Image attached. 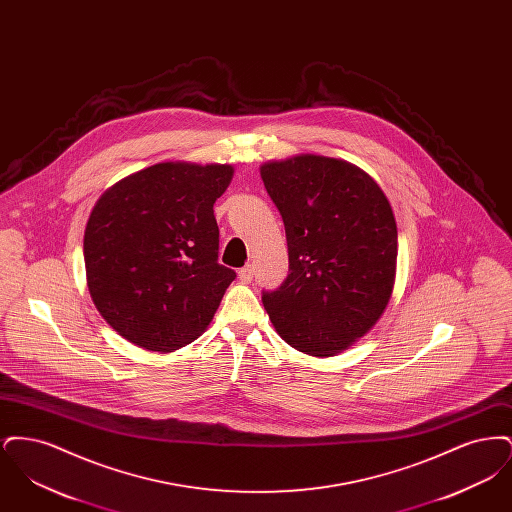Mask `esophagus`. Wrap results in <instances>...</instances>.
<instances>
[{
	"label": "esophagus",
	"instance_id": "esophagus-1",
	"mask_svg": "<svg viewBox=\"0 0 512 512\" xmlns=\"http://www.w3.org/2000/svg\"><path fill=\"white\" fill-rule=\"evenodd\" d=\"M238 276H240V280H242L244 284H249V282L253 280V267H251V265H245L244 268H240Z\"/></svg>",
	"mask_w": 512,
	"mask_h": 512
}]
</instances>
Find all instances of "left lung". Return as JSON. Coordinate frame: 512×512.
I'll list each match as a JSON object with an SVG mask.
<instances>
[{
	"label": "left lung",
	"mask_w": 512,
	"mask_h": 512,
	"mask_svg": "<svg viewBox=\"0 0 512 512\" xmlns=\"http://www.w3.org/2000/svg\"><path fill=\"white\" fill-rule=\"evenodd\" d=\"M288 240L290 274L263 305L293 349L332 357L353 345L388 307L397 224L382 188L359 167L297 155L261 167Z\"/></svg>",
	"instance_id": "8db88e82"
}]
</instances>
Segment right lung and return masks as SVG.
Segmentation results:
<instances>
[{
    "label": "right lung",
    "instance_id": "1",
    "mask_svg": "<svg viewBox=\"0 0 512 512\" xmlns=\"http://www.w3.org/2000/svg\"><path fill=\"white\" fill-rule=\"evenodd\" d=\"M232 176V165L159 163L96 201L84 232L88 290L124 340L171 353L215 317L236 278L217 261L213 211Z\"/></svg>",
    "mask_w": 512,
    "mask_h": 512
}]
</instances>
